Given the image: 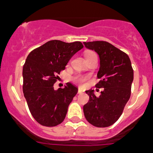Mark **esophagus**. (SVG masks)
Here are the masks:
<instances>
[{"label":"esophagus","mask_w":153,"mask_h":153,"mask_svg":"<svg viewBox=\"0 0 153 153\" xmlns=\"http://www.w3.org/2000/svg\"><path fill=\"white\" fill-rule=\"evenodd\" d=\"M83 90H82V89H80V88H79V90H78V93H79V94H81V93H83Z\"/></svg>","instance_id":"esophagus-1"}]
</instances>
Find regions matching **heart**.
Instances as JSON below:
<instances>
[{"label":"heart","mask_w":153,"mask_h":153,"mask_svg":"<svg viewBox=\"0 0 153 153\" xmlns=\"http://www.w3.org/2000/svg\"><path fill=\"white\" fill-rule=\"evenodd\" d=\"M93 53H95L91 52V51H88V52H86V53H85V58L87 57V56H90V55L93 54ZM74 80L75 81L76 83H79V84H83L85 81L86 80V77H83V76H76V77L74 78Z\"/></svg>","instance_id":"b5f03b06"}]
</instances>
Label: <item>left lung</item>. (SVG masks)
<instances>
[{
    "label": "left lung",
    "instance_id": "left-lung-1",
    "mask_svg": "<svg viewBox=\"0 0 153 153\" xmlns=\"http://www.w3.org/2000/svg\"><path fill=\"white\" fill-rule=\"evenodd\" d=\"M86 48L100 56L97 88H104L96 97L94 90H86L89 102L83 106L86 120L94 126L107 127L117 122L129 100L133 70L129 56L106 41L84 42Z\"/></svg>",
    "mask_w": 153,
    "mask_h": 153
}]
</instances>
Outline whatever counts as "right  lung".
<instances>
[{
  "label": "right lung",
  "mask_w": 153,
  "mask_h": 153,
  "mask_svg": "<svg viewBox=\"0 0 153 153\" xmlns=\"http://www.w3.org/2000/svg\"><path fill=\"white\" fill-rule=\"evenodd\" d=\"M83 47L82 43L51 40L31 51L23 67V92L31 115L44 126H56L64 120L70 103L78 92L67 83L55 90L58 74Z\"/></svg>",
  "instance_id": "1"
}]
</instances>
